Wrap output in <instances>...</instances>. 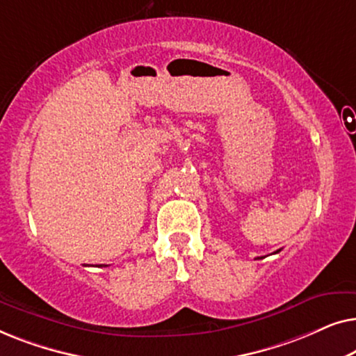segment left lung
Masks as SVG:
<instances>
[{
  "instance_id": "obj_1",
  "label": "left lung",
  "mask_w": 356,
  "mask_h": 356,
  "mask_svg": "<svg viewBox=\"0 0 356 356\" xmlns=\"http://www.w3.org/2000/svg\"><path fill=\"white\" fill-rule=\"evenodd\" d=\"M279 251H280V250H277V251H275V252H279ZM259 259H262V257H259Z\"/></svg>"
}]
</instances>
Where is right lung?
<instances>
[{
	"instance_id": "add662e5",
	"label": "right lung",
	"mask_w": 356,
	"mask_h": 356,
	"mask_svg": "<svg viewBox=\"0 0 356 356\" xmlns=\"http://www.w3.org/2000/svg\"><path fill=\"white\" fill-rule=\"evenodd\" d=\"M99 267H106V266H105V264H100V266H99Z\"/></svg>"
}]
</instances>
